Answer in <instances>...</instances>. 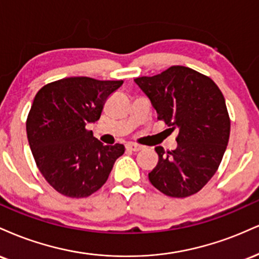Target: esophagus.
Segmentation results:
<instances>
[{
	"label": "esophagus",
	"mask_w": 259,
	"mask_h": 259,
	"mask_svg": "<svg viewBox=\"0 0 259 259\" xmlns=\"http://www.w3.org/2000/svg\"><path fill=\"white\" fill-rule=\"evenodd\" d=\"M126 148L128 149V150H132V151H139L143 149L142 145L136 144V143H128V144L126 145Z\"/></svg>",
	"instance_id": "esophagus-1"
}]
</instances>
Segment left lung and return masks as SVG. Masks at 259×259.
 <instances>
[{
    "instance_id": "1",
    "label": "left lung",
    "mask_w": 259,
    "mask_h": 259,
    "mask_svg": "<svg viewBox=\"0 0 259 259\" xmlns=\"http://www.w3.org/2000/svg\"><path fill=\"white\" fill-rule=\"evenodd\" d=\"M157 118L178 131L177 149L156 147L159 162L150 183L167 196L193 195L213 177L229 142L226 99L207 76L185 66H171L159 75L136 78Z\"/></svg>"
}]
</instances>
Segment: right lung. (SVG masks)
Wrapping results in <instances>:
<instances>
[{
	"mask_svg": "<svg viewBox=\"0 0 259 259\" xmlns=\"http://www.w3.org/2000/svg\"><path fill=\"white\" fill-rule=\"evenodd\" d=\"M123 81L68 77L46 84L26 120L30 149L39 172L58 193L87 197L103 187L122 144L104 145L87 123L99 120L105 100Z\"/></svg>",
	"mask_w": 259,
	"mask_h": 259,
	"instance_id": "add662e5",
	"label": "right lung"
}]
</instances>
